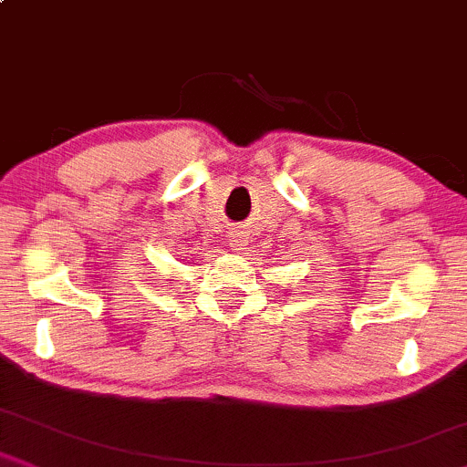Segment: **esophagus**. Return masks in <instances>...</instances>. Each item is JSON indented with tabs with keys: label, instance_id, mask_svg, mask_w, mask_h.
<instances>
[{
	"label": "esophagus",
	"instance_id": "esophagus-1",
	"mask_svg": "<svg viewBox=\"0 0 467 467\" xmlns=\"http://www.w3.org/2000/svg\"><path fill=\"white\" fill-rule=\"evenodd\" d=\"M230 245H233L234 250H245V245H250V233L244 228H234L233 233H230Z\"/></svg>",
	"mask_w": 467,
	"mask_h": 467
}]
</instances>
